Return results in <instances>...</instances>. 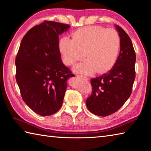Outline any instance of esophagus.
<instances>
[{
    "label": "esophagus",
    "mask_w": 151,
    "mask_h": 151,
    "mask_svg": "<svg viewBox=\"0 0 151 151\" xmlns=\"http://www.w3.org/2000/svg\"><path fill=\"white\" fill-rule=\"evenodd\" d=\"M78 78H82V79H83V80H85V81H87V80H88V78H86V77H85V76H79V75H78L77 76Z\"/></svg>",
    "instance_id": "34e87169"
}]
</instances>
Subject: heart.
Returning a JSON list of instances; mask_svg holds the SVG:
<instances>
[{"label":"heart","instance_id":"heart-1","mask_svg":"<svg viewBox=\"0 0 151 151\" xmlns=\"http://www.w3.org/2000/svg\"><path fill=\"white\" fill-rule=\"evenodd\" d=\"M120 46L121 39L116 30L99 26L79 29L72 34V39L63 37L58 42L65 65H73L85 56L87 58L73 68L75 73L86 75L111 70L116 62Z\"/></svg>","mask_w":151,"mask_h":151}]
</instances>
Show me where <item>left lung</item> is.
<instances>
[{
	"label": "left lung",
	"mask_w": 151,
	"mask_h": 151,
	"mask_svg": "<svg viewBox=\"0 0 151 151\" xmlns=\"http://www.w3.org/2000/svg\"><path fill=\"white\" fill-rule=\"evenodd\" d=\"M121 39L115 65L106 73L91 79L93 93L86 99L88 109L95 115L106 116L116 112L131 96L135 79L136 55L131 39L114 25Z\"/></svg>",
	"instance_id": "8db88e82"
}]
</instances>
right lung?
<instances>
[{
  "label": "right lung",
  "instance_id": "right-lung-1",
  "mask_svg": "<svg viewBox=\"0 0 151 151\" xmlns=\"http://www.w3.org/2000/svg\"><path fill=\"white\" fill-rule=\"evenodd\" d=\"M68 24L52 21L32 27L18 51L16 80L27 105L40 116H49L62 106L68 79L75 75L61 60L58 35Z\"/></svg>",
  "mask_w": 151,
  "mask_h": 151
}]
</instances>
